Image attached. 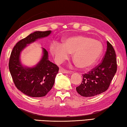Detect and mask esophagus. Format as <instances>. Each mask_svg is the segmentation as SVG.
<instances>
[{"mask_svg":"<svg viewBox=\"0 0 127 127\" xmlns=\"http://www.w3.org/2000/svg\"><path fill=\"white\" fill-rule=\"evenodd\" d=\"M59 72L60 73H66V74H71V72L69 71H68V70H64L63 68H61L59 69Z\"/></svg>","mask_w":127,"mask_h":127,"instance_id":"34e87169","label":"esophagus"}]
</instances>
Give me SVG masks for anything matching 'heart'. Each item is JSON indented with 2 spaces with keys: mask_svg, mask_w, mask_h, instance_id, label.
<instances>
[{
  "mask_svg": "<svg viewBox=\"0 0 127 127\" xmlns=\"http://www.w3.org/2000/svg\"><path fill=\"white\" fill-rule=\"evenodd\" d=\"M103 45L100 41L89 36L77 35L66 37L62 44L54 42L50 46L51 53L57 63H62L73 54L72 59L77 66L86 69L94 65L103 53Z\"/></svg>",
  "mask_w": 127,
  "mask_h": 127,
  "instance_id": "1",
  "label": "heart"
}]
</instances>
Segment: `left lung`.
<instances>
[{"label": "left lung", "instance_id": "obj_1", "mask_svg": "<svg viewBox=\"0 0 127 127\" xmlns=\"http://www.w3.org/2000/svg\"><path fill=\"white\" fill-rule=\"evenodd\" d=\"M117 69L115 51L107 41V50L102 62L87 74H83L81 84L76 87L77 92L82 96L92 97L106 91Z\"/></svg>", "mask_w": 127, "mask_h": 127}]
</instances>
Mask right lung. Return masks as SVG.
<instances>
[{
	"label": "right lung",
	"instance_id": "1",
	"mask_svg": "<svg viewBox=\"0 0 127 127\" xmlns=\"http://www.w3.org/2000/svg\"><path fill=\"white\" fill-rule=\"evenodd\" d=\"M51 31H35L16 44L10 54L9 69L16 87L26 95L33 97L45 96L52 89L59 68L49 61L48 52L42 48L40 61L33 66L22 64L21 54L22 51L36 41L48 37Z\"/></svg>",
	"mask_w": 127,
	"mask_h": 127
}]
</instances>
